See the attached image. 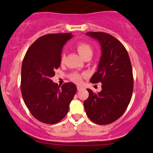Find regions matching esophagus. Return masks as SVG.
I'll list each match as a JSON object with an SVG mask.
<instances>
[{"mask_svg":"<svg viewBox=\"0 0 153 153\" xmlns=\"http://www.w3.org/2000/svg\"><path fill=\"white\" fill-rule=\"evenodd\" d=\"M83 89V87L81 86V85H77V90L78 91H81V90Z\"/></svg>","mask_w":153,"mask_h":153,"instance_id":"34e87169","label":"esophagus"}]
</instances>
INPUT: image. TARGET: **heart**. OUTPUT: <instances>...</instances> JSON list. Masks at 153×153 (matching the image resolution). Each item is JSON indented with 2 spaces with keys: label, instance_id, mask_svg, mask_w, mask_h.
<instances>
[{
  "label": "heart",
  "instance_id": "1",
  "mask_svg": "<svg viewBox=\"0 0 153 153\" xmlns=\"http://www.w3.org/2000/svg\"><path fill=\"white\" fill-rule=\"evenodd\" d=\"M76 49L79 53V55L83 58H85L88 56H92V54H93V49H92L91 46L88 43L82 42H78L76 45ZM65 59V56L63 54V55H62L61 59H60V61H61L62 63L64 62ZM83 77V74H79L77 72H74L70 75V79L76 83H81L82 82Z\"/></svg>",
  "mask_w": 153,
  "mask_h": 153
}]
</instances>
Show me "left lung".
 <instances>
[{
    "instance_id": "8db88e82",
    "label": "left lung",
    "mask_w": 153,
    "mask_h": 153,
    "mask_svg": "<svg viewBox=\"0 0 153 153\" xmlns=\"http://www.w3.org/2000/svg\"><path fill=\"white\" fill-rule=\"evenodd\" d=\"M99 42L102 56L91 83L101 82L98 93L87 89L88 98L83 102L85 113L93 123L108 125L124 114L132 95L134 79L128 53L120 41L103 32H88Z\"/></svg>"
}]
</instances>
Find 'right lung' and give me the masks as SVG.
I'll return each instance as SVG.
<instances>
[{
  "instance_id": "right-lung-1",
  "label": "right lung",
  "mask_w": 153,
  "mask_h": 153,
  "mask_svg": "<svg viewBox=\"0 0 153 153\" xmlns=\"http://www.w3.org/2000/svg\"><path fill=\"white\" fill-rule=\"evenodd\" d=\"M72 33L43 35L29 47L23 60L21 90L25 104L37 120L56 124L68 114L76 92L73 83L60 88L51 78L60 65L61 52Z\"/></svg>"
}]
</instances>
